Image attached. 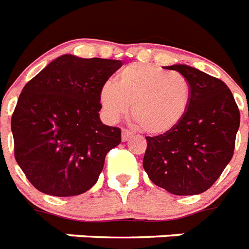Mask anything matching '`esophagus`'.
I'll list each match as a JSON object with an SVG mask.
<instances>
[{"instance_id":"34e87169","label":"esophagus","mask_w":249,"mask_h":249,"mask_svg":"<svg viewBox=\"0 0 249 249\" xmlns=\"http://www.w3.org/2000/svg\"><path fill=\"white\" fill-rule=\"evenodd\" d=\"M131 136H132V132H131V131H128V130H123L122 131V141H123V142L128 140Z\"/></svg>"}]
</instances>
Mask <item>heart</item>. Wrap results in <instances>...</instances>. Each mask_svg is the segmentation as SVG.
Instances as JSON below:
<instances>
[{"label": "heart", "instance_id": "heart-1", "mask_svg": "<svg viewBox=\"0 0 249 249\" xmlns=\"http://www.w3.org/2000/svg\"><path fill=\"white\" fill-rule=\"evenodd\" d=\"M192 97L188 78L178 71L156 65L134 63L105 82L99 91V101L105 118L115 122L130 110L139 126L150 135L174 130L184 119Z\"/></svg>", "mask_w": 249, "mask_h": 249}]
</instances>
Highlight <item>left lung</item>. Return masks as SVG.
<instances>
[{"mask_svg":"<svg viewBox=\"0 0 249 249\" xmlns=\"http://www.w3.org/2000/svg\"><path fill=\"white\" fill-rule=\"evenodd\" d=\"M188 78L190 104L184 119L167 134L146 137L142 166L149 178L175 196L206 192L231 160L240 114L221 79L190 65L166 67Z\"/></svg>","mask_w":249,"mask_h":249,"instance_id":"obj_1","label":"left lung"}]
</instances>
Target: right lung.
Wrapping results in <instances>:
<instances>
[{
	"mask_svg": "<svg viewBox=\"0 0 249 249\" xmlns=\"http://www.w3.org/2000/svg\"><path fill=\"white\" fill-rule=\"evenodd\" d=\"M121 60L56 57L24 86L11 118L15 159L31 184L53 196L87 192L121 130L101 122L99 91Z\"/></svg>",
	"mask_w": 249,
	"mask_h": 249,
	"instance_id": "right-lung-1",
	"label": "right lung"
}]
</instances>
